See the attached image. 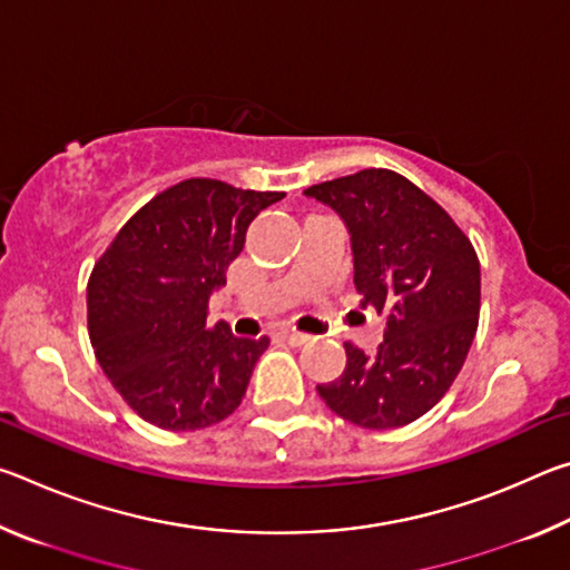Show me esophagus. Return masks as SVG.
<instances>
[{"instance_id": "34e87169", "label": "esophagus", "mask_w": 570, "mask_h": 570, "mask_svg": "<svg viewBox=\"0 0 570 570\" xmlns=\"http://www.w3.org/2000/svg\"><path fill=\"white\" fill-rule=\"evenodd\" d=\"M282 336H284L288 344H294V346H302V344H306L308 340H312V336H308V334L296 332V330H282Z\"/></svg>"}]
</instances>
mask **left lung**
Returning a JSON list of instances; mask_svg holds the SVG:
<instances>
[{
  "mask_svg": "<svg viewBox=\"0 0 570 570\" xmlns=\"http://www.w3.org/2000/svg\"><path fill=\"white\" fill-rule=\"evenodd\" d=\"M304 196L350 230L354 288L384 316L374 354L344 344L340 380L320 384L326 407L366 430L410 424L445 397L465 364L480 316V262L468 236L428 193L370 168Z\"/></svg>",
  "mask_w": 570,
  "mask_h": 570,
  "instance_id": "obj_1",
  "label": "left lung"
}]
</instances>
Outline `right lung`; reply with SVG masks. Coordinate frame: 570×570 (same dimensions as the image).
Wrapping results in <instances>:
<instances>
[{
    "label": "right lung",
    "instance_id": "obj_1",
    "mask_svg": "<svg viewBox=\"0 0 570 570\" xmlns=\"http://www.w3.org/2000/svg\"><path fill=\"white\" fill-rule=\"evenodd\" d=\"M284 193L190 178L163 190L120 228L88 282V330L112 387L142 420L190 432L244 400L268 336L208 326L246 228Z\"/></svg>",
    "mask_w": 570,
    "mask_h": 570
}]
</instances>
